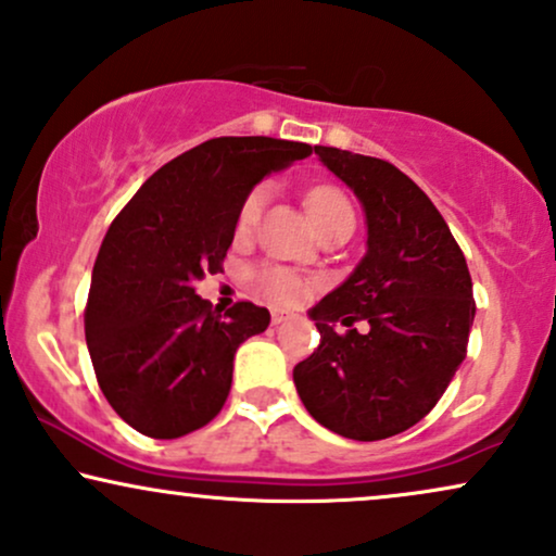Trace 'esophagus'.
Segmentation results:
<instances>
[{
    "label": "esophagus",
    "instance_id": "1",
    "mask_svg": "<svg viewBox=\"0 0 556 556\" xmlns=\"http://www.w3.org/2000/svg\"><path fill=\"white\" fill-rule=\"evenodd\" d=\"M285 320H290V313H282V311H274V313H271V323H274V326H282Z\"/></svg>",
    "mask_w": 556,
    "mask_h": 556
}]
</instances>
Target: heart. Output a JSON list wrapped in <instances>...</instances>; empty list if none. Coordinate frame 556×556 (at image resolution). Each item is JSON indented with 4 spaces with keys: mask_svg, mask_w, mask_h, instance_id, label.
I'll list each match as a JSON object with an SVG mask.
<instances>
[{
    "mask_svg": "<svg viewBox=\"0 0 556 556\" xmlns=\"http://www.w3.org/2000/svg\"><path fill=\"white\" fill-rule=\"evenodd\" d=\"M307 210H311L315 226L326 230L339 220H354V207H351L349 197L341 192L339 187L320 185L313 187L305 197ZM266 205V187L258 185L243 197L241 207L236 215V236H249L256 228L262 210ZM256 287L266 300L282 302V305H292L305 294L307 285L298 271L282 269V266H262L256 271Z\"/></svg>",
    "mask_w": 556,
    "mask_h": 556,
    "instance_id": "b5f03b06",
    "label": "heart"
}]
</instances>
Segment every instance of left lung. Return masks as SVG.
Segmentation results:
<instances>
[{
	"label": "left lung",
	"instance_id": "left-lung-1",
	"mask_svg": "<svg viewBox=\"0 0 556 556\" xmlns=\"http://www.w3.org/2000/svg\"><path fill=\"white\" fill-rule=\"evenodd\" d=\"M315 153L362 200L367 256L311 311L320 346L294 367V388L328 431L390 439L431 413L465 362L472 277L444 217L397 166L328 146ZM362 319L364 334L353 328Z\"/></svg>",
	"mask_w": 556,
	"mask_h": 556
}]
</instances>
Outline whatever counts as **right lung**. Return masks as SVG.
<instances>
[{
    "label": "right lung",
    "mask_w": 556,
    "mask_h": 556,
    "mask_svg": "<svg viewBox=\"0 0 556 556\" xmlns=\"http://www.w3.org/2000/svg\"><path fill=\"white\" fill-rule=\"evenodd\" d=\"M311 153L264 136L205 140L146 179L112 220L84 333L102 395L138 433L179 439L223 410L236 349L266 330L269 311L241 300L220 315L194 285L223 271L256 181Z\"/></svg>",
    "instance_id": "add662e5"
}]
</instances>
